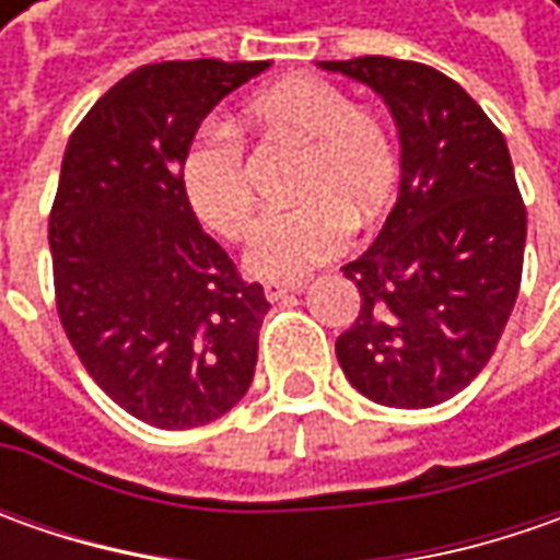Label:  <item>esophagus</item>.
<instances>
[{
  "label": "esophagus",
  "mask_w": 560,
  "mask_h": 560,
  "mask_svg": "<svg viewBox=\"0 0 560 560\" xmlns=\"http://www.w3.org/2000/svg\"><path fill=\"white\" fill-rule=\"evenodd\" d=\"M302 290H305V283H302V280H268V283H265V295H268L270 302L283 299L287 292H302Z\"/></svg>",
  "instance_id": "34e87169"
}]
</instances>
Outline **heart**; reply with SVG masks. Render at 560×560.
Instances as JSON below:
<instances>
[{"instance_id": "b5f03b06", "label": "heart", "mask_w": 560, "mask_h": 560, "mask_svg": "<svg viewBox=\"0 0 560 560\" xmlns=\"http://www.w3.org/2000/svg\"><path fill=\"white\" fill-rule=\"evenodd\" d=\"M246 120L268 140L305 145L290 211L265 214L246 246V268L290 280L330 261L349 226H368L389 208L401 177L386 120L352 105L339 86L308 74L283 77L248 98ZM189 208L224 240L246 236L255 214L246 149L233 127L211 124L180 164Z\"/></svg>"}]
</instances>
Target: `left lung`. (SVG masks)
I'll use <instances>...</instances> for the list:
<instances>
[{
	"instance_id": "obj_1",
	"label": "left lung",
	"mask_w": 560,
	"mask_h": 560,
	"mask_svg": "<svg viewBox=\"0 0 560 560\" xmlns=\"http://www.w3.org/2000/svg\"><path fill=\"white\" fill-rule=\"evenodd\" d=\"M371 86L401 142L398 199L342 273L361 312L336 339L342 374L386 408H433L492 358L521 290L527 208L502 130L452 77L364 55L317 61Z\"/></svg>"
}]
</instances>
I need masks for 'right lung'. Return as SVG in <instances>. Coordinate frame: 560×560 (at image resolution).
I'll list each match as a JSON object with an SVG mask.
<instances>
[{"label":"right lung","mask_w":560,"mask_h":560,"mask_svg":"<svg viewBox=\"0 0 560 560\" xmlns=\"http://www.w3.org/2000/svg\"><path fill=\"white\" fill-rule=\"evenodd\" d=\"M268 65H142L65 149L49 214L61 327L102 393L162 430L218 420L255 376L268 299L199 226L180 164L208 112Z\"/></svg>","instance_id":"add662e5"}]
</instances>
